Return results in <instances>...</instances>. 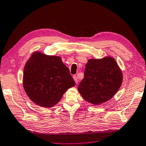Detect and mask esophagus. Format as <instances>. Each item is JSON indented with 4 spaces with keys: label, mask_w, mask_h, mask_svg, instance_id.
Masks as SVG:
<instances>
[{
    "label": "esophagus",
    "mask_w": 146,
    "mask_h": 146,
    "mask_svg": "<svg viewBox=\"0 0 146 146\" xmlns=\"http://www.w3.org/2000/svg\"><path fill=\"white\" fill-rule=\"evenodd\" d=\"M73 79H74V80H75V83H76V84H78V80L77 77H76V76L74 75V76H73Z\"/></svg>",
    "instance_id": "esophagus-1"
}]
</instances>
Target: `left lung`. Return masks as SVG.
Returning <instances> with one entry per match:
<instances>
[{
  "label": "left lung",
  "instance_id": "1",
  "mask_svg": "<svg viewBox=\"0 0 146 146\" xmlns=\"http://www.w3.org/2000/svg\"><path fill=\"white\" fill-rule=\"evenodd\" d=\"M122 80V71L113 56L91 58L86 64L84 77L78 90L85 100L98 106L115 95Z\"/></svg>",
  "mask_w": 146,
  "mask_h": 146
}]
</instances>
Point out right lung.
<instances>
[{
  "label": "right lung",
  "mask_w": 146,
  "mask_h": 146,
  "mask_svg": "<svg viewBox=\"0 0 146 146\" xmlns=\"http://www.w3.org/2000/svg\"><path fill=\"white\" fill-rule=\"evenodd\" d=\"M75 86L70 70L60 56L35 51L24 68L23 87L31 101L41 107H53L69 88Z\"/></svg>",
  "instance_id": "1"
}]
</instances>
